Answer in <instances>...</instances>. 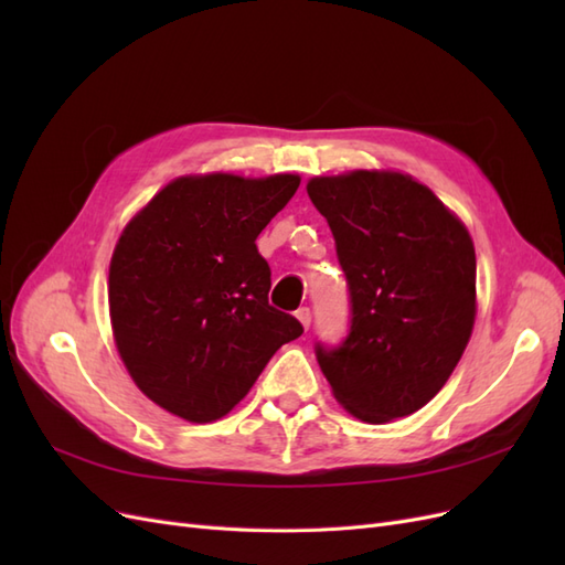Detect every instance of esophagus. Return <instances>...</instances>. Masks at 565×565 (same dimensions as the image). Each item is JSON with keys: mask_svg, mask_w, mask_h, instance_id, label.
I'll list each match as a JSON object with an SVG mask.
<instances>
[{"mask_svg": "<svg viewBox=\"0 0 565 565\" xmlns=\"http://www.w3.org/2000/svg\"><path fill=\"white\" fill-rule=\"evenodd\" d=\"M295 316L299 318V322L303 324V328L309 330V324H311V309H309V306H301V309H297Z\"/></svg>", "mask_w": 565, "mask_h": 565, "instance_id": "obj_1", "label": "esophagus"}]
</instances>
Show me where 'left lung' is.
<instances>
[{"label":"left lung","instance_id":"obj_1","mask_svg":"<svg viewBox=\"0 0 565 565\" xmlns=\"http://www.w3.org/2000/svg\"><path fill=\"white\" fill-rule=\"evenodd\" d=\"M347 276L351 328L316 344L334 398L358 419L417 413L446 386L476 318V252L465 224L401 172L358 169L306 185Z\"/></svg>","mask_w":565,"mask_h":565}]
</instances>
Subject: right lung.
Here are the masks:
<instances>
[{
  "mask_svg": "<svg viewBox=\"0 0 565 565\" xmlns=\"http://www.w3.org/2000/svg\"><path fill=\"white\" fill-rule=\"evenodd\" d=\"M299 177H181L119 235L108 276L113 334L131 380L181 419L207 424L241 403L301 322L268 303L256 237Z\"/></svg>",
  "mask_w": 565,
  "mask_h": 565,
  "instance_id": "1",
  "label": "right lung"
}]
</instances>
